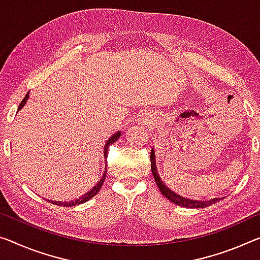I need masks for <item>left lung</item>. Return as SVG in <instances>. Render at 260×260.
<instances>
[{
  "instance_id": "8db88e82",
  "label": "left lung",
  "mask_w": 260,
  "mask_h": 260,
  "mask_svg": "<svg viewBox=\"0 0 260 260\" xmlns=\"http://www.w3.org/2000/svg\"><path fill=\"white\" fill-rule=\"evenodd\" d=\"M150 162H151L152 176H154V179H155L156 184H157L160 193H162V194L166 197L167 199L170 200L171 203H174L175 205L182 206V207H187V208H205V207H207V206L215 204V203H217V201L221 200L220 198H215V199H212L208 201H198V200L187 199V198L177 194L176 192L171 191V189L163 183V180L160 179L158 171H157V167H156L155 150L154 149H151V151H150Z\"/></svg>"
}]
</instances>
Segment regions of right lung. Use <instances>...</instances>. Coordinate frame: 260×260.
<instances>
[{
  "instance_id": "add662e5",
  "label": "right lung",
  "mask_w": 260,
  "mask_h": 260,
  "mask_svg": "<svg viewBox=\"0 0 260 260\" xmlns=\"http://www.w3.org/2000/svg\"><path fill=\"white\" fill-rule=\"evenodd\" d=\"M28 93L30 92H27L26 93V96L24 97V100L22 101V103H20L19 104V106H18V111L23 108L24 105L26 104V101L28 100ZM120 135H121V133L120 132H117V133L115 134H113L112 137H111L108 141H106V143H105V146H104V157H105V159L108 158V150H109V147H110V145H112V143H114L115 141H117V140L120 138ZM106 172H108V170H106V166H105V170H104V174H103V176L101 177V179L98 180L97 182V184L94 185V186L90 189L89 192H86L85 194H83L81 198H78V199H76V200H74V201H71V203H63V201H52V204H54V205H57V206H64V207H72V206H76V205H80V204H84L85 201H88V200H90L91 199V198H93L94 196L97 194L98 192H100V189H101V187H102V185H103V183H104V180H105V177H106Z\"/></svg>"
}]
</instances>
